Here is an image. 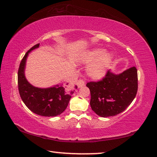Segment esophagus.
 Here are the masks:
<instances>
[{
	"mask_svg": "<svg viewBox=\"0 0 157 157\" xmlns=\"http://www.w3.org/2000/svg\"><path fill=\"white\" fill-rule=\"evenodd\" d=\"M85 81L83 80V79H79V80L78 81V82H77V85H78V87H82V86H85Z\"/></svg>",
	"mask_w": 157,
	"mask_h": 157,
	"instance_id": "obj_1",
	"label": "esophagus"
}]
</instances>
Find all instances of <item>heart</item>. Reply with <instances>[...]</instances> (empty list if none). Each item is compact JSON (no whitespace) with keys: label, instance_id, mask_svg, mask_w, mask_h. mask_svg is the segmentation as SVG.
Instances as JSON below:
<instances>
[{"label":"heart","instance_id":"1","mask_svg":"<svg viewBox=\"0 0 157 157\" xmlns=\"http://www.w3.org/2000/svg\"><path fill=\"white\" fill-rule=\"evenodd\" d=\"M112 60L113 55L99 48L86 51L80 58L81 63H90L86 67V74L94 79H100L106 75Z\"/></svg>","mask_w":157,"mask_h":157}]
</instances>
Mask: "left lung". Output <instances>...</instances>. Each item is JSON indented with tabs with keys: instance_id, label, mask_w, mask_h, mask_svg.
<instances>
[{
	"instance_id": "obj_1",
	"label": "left lung",
	"mask_w": 157,
	"mask_h": 157,
	"mask_svg": "<svg viewBox=\"0 0 157 157\" xmlns=\"http://www.w3.org/2000/svg\"><path fill=\"white\" fill-rule=\"evenodd\" d=\"M91 94L90 106L98 116L106 118L125 111L137 92V71L130 67L120 74L107 72L99 82L86 84Z\"/></svg>"
}]
</instances>
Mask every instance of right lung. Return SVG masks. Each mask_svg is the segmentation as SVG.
Returning a JSON list of instances; mask_svg holds the SVG:
<instances>
[{
	"instance_id": "1",
	"label": "right lung",
	"mask_w": 157,
	"mask_h": 157,
	"mask_svg": "<svg viewBox=\"0 0 157 157\" xmlns=\"http://www.w3.org/2000/svg\"><path fill=\"white\" fill-rule=\"evenodd\" d=\"M39 47V44L34 45L21 60L17 73L19 93L22 101L33 113L41 116H56L61 114L67 108L75 90H65L63 84L48 88H39L27 81L25 75L27 56L32 51ZM77 88L78 86H75V90Z\"/></svg>"
}]
</instances>
